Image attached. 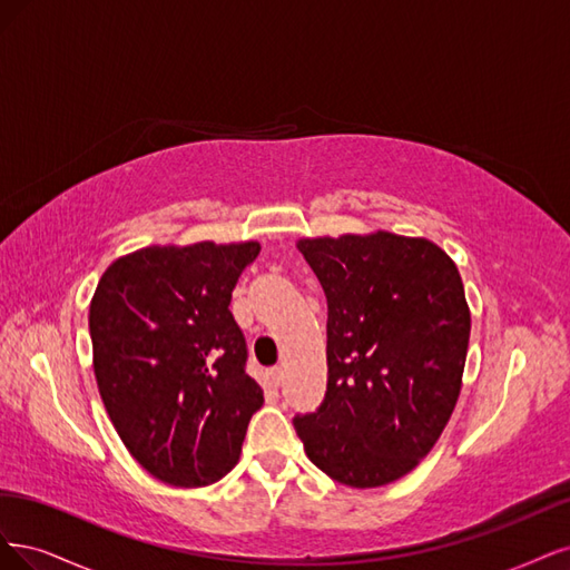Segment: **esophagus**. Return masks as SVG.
Here are the masks:
<instances>
[{
	"label": "esophagus",
	"mask_w": 570,
	"mask_h": 570,
	"mask_svg": "<svg viewBox=\"0 0 570 570\" xmlns=\"http://www.w3.org/2000/svg\"><path fill=\"white\" fill-rule=\"evenodd\" d=\"M265 376H267V383L272 385V389H277V385L282 383V366H272Z\"/></svg>",
	"instance_id": "34e87169"
}]
</instances>
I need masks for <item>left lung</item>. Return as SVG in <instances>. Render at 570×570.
<instances>
[{"label": "left lung", "instance_id": "left-lung-1", "mask_svg": "<svg viewBox=\"0 0 570 570\" xmlns=\"http://www.w3.org/2000/svg\"><path fill=\"white\" fill-rule=\"evenodd\" d=\"M324 288L326 395L293 426L309 462L379 488L424 459L454 412L471 312L450 255L391 232L301 238Z\"/></svg>", "mask_w": 570, "mask_h": 570}]
</instances>
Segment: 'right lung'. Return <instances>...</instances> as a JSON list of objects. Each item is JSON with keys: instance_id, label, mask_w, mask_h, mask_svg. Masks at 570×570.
I'll use <instances>...</instances> for the list:
<instances>
[{"instance_id": "add662e5", "label": "right lung", "mask_w": 570, "mask_h": 570, "mask_svg": "<svg viewBox=\"0 0 570 570\" xmlns=\"http://www.w3.org/2000/svg\"><path fill=\"white\" fill-rule=\"evenodd\" d=\"M258 253V242L149 246L99 279L89 336L104 407L125 448L163 483L204 488L227 475L263 407L229 312Z\"/></svg>"}]
</instances>
